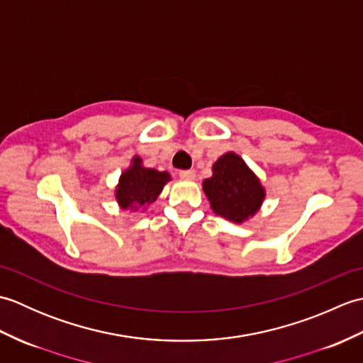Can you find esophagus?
Returning a JSON list of instances; mask_svg holds the SVG:
<instances>
[{
	"mask_svg": "<svg viewBox=\"0 0 363 363\" xmlns=\"http://www.w3.org/2000/svg\"><path fill=\"white\" fill-rule=\"evenodd\" d=\"M179 177L184 181H194L195 173L191 172V169H182V172H179Z\"/></svg>",
	"mask_w": 363,
	"mask_h": 363,
	"instance_id": "obj_1",
	"label": "esophagus"
}]
</instances>
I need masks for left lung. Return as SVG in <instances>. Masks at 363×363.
Returning <instances> with one entry per match:
<instances>
[{
  "label": "left lung",
  "instance_id": "8db88e82",
  "mask_svg": "<svg viewBox=\"0 0 363 363\" xmlns=\"http://www.w3.org/2000/svg\"><path fill=\"white\" fill-rule=\"evenodd\" d=\"M203 190L212 211L237 225L252 218L267 195L256 173L233 151L212 165V176L204 179Z\"/></svg>",
  "mask_w": 363,
  "mask_h": 363
}]
</instances>
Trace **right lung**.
<instances>
[{"label": "right lung", "mask_w": 363, "mask_h": 363, "mask_svg": "<svg viewBox=\"0 0 363 363\" xmlns=\"http://www.w3.org/2000/svg\"><path fill=\"white\" fill-rule=\"evenodd\" d=\"M168 181H172L168 172L146 168L142 157L134 156L130 165L120 176L115 187V199L123 211H146V207L156 201Z\"/></svg>", "instance_id": "1"}]
</instances>
